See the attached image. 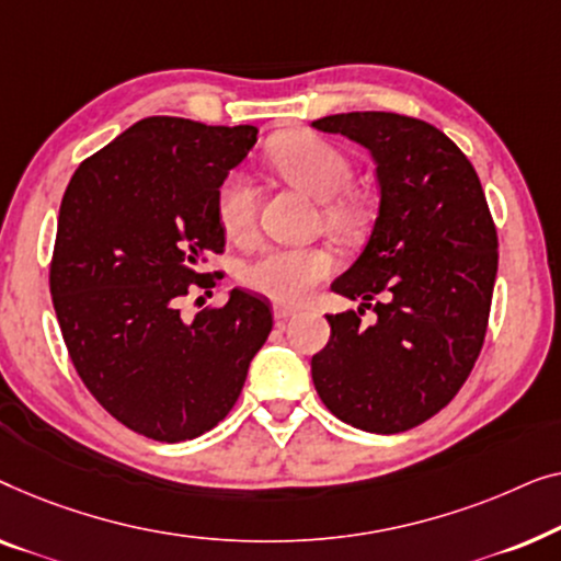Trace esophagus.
I'll return each instance as SVG.
<instances>
[{"label": "esophagus", "instance_id": "34e87169", "mask_svg": "<svg viewBox=\"0 0 561 561\" xmlns=\"http://www.w3.org/2000/svg\"><path fill=\"white\" fill-rule=\"evenodd\" d=\"M295 314H297L295 307H284V305H277V307H274V320H277V322H284V320L295 318Z\"/></svg>", "mask_w": 561, "mask_h": 561}]
</instances>
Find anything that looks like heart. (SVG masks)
Segmentation results:
<instances>
[{"label":"heart","mask_w":561,"mask_h":561,"mask_svg":"<svg viewBox=\"0 0 561 561\" xmlns=\"http://www.w3.org/2000/svg\"><path fill=\"white\" fill-rule=\"evenodd\" d=\"M266 162L282 180L322 203V226L341 239H353L366 224L368 208L348 191L353 164L333 141L310 131H289L272 141ZM259 198L249 175L231 172L216 193V216L233 241H249L256 231ZM335 272V256L325 249H266L243 270L249 289L282 305H299Z\"/></svg>","instance_id":"1"}]
</instances>
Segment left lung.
Returning a JSON list of instances; mask_svg holds the SVG:
<instances>
[{
  "label": "left lung",
  "mask_w": 561,
  "mask_h": 561,
  "mask_svg": "<svg viewBox=\"0 0 561 561\" xmlns=\"http://www.w3.org/2000/svg\"><path fill=\"white\" fill-rule=\"evenodd\" d=\"M312 126L366 147L381 191L366 249L333 282L360 307L328 314L312 381L337 420L397 435L447 407L476 366L499 272L495 224L476 168L437 126L391 112ZM374 298L377 320L363 327Z\"/></svg>",
  "instance_id": "8db88e82"
}]
</instances>
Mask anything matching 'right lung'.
<instances>
[{"mask_svg": "<svg viewBox=\"0 0 561 561\" xmlns=\"http://www.w3.org/2000/svg\"><path fill=\"white\" fill-rule=\"evenodd\" d=\"M256 134L149 116L78 164L62 195L50 262L62 341L85 389L137 435L216 427L272 333L270 305L247 289L180 318L187 291L216 284L203 272L226 247L216 193Z\"/></svg>", "mask_w": 561, "mask_h": 561, "instance_id": "add662e5", "label": "right lung"}]
</instances>
